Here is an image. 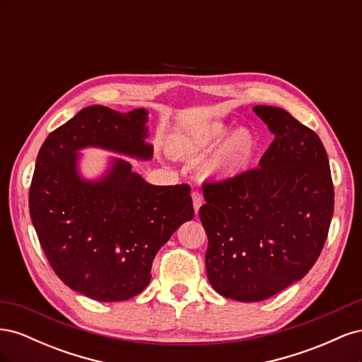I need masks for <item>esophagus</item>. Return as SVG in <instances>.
<instances>
[{
  "mask_svg": "<svg viewBox=\"0 0 362 362\" xmlns=\"http://www.w3.org/2000/svg\"><path fill=\"white\" fill-rule=\"evenodd\" d=\"M192 199H193L194 211L198 213V211H199V208H201V205H202V194H201L198 190H194V192L192 193Z\"/></svg>",
  "mask_w": 362,
  "mask_h": 362,
  "instance_id": "1",
  "label": "esophagus"
}]
</instances>
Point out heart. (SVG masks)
<instances>
[{
  "label": "heart",
  "instance_id": "heart-1",
  "mask_svg": "<svg viewBox=\"0 0 362 362\" xmlns=\"http://www.w3.org/2000/svg\"><path fill=\"white\" fill-rule=\"evenodd\" d=\"M228 129L222 124H216L208 128L205 133L193 141L185 145V151L189 154H204V152L213 149L226 137ZM255 141L252 134L246 129H238L229 136L222 146L218 148L213 161L208 166L210 173L221 175H234L243 170L254 154Z\"/></svg>",
  "mask_w": 362,
  "mask_h": 362
}]
</instances>
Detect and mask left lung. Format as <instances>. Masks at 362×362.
<instances>
[{"instance_id": "obj_1", "label": "left lung", "mask_w": 362, "mask_h": 362, "mask_svg": "<svg viewBox=\"0 0 362 362\" xmlns=\"http://www.w3.org/2000/svg\"><path fill=\"white\" fill-rule=\"evenodd\" d=\"M254 112L275 136L258 168L202 185L206 276L229 299L259 302L302 279L334 214V184L314 131L279 107Z\"/></svg>"}]
</instances>
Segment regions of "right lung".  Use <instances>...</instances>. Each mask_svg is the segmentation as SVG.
I'll return each mask as SVG.
<instances>
[{"instance_id": "add662e5", "label": "right lung", "mask_w": 362, "mask_h": 362, "mask_svg": "<svg viewBox=\"0 0 362 362\" xmlns=\"http://www.w3.org/2000/svg\"><path fill=\"white\" fill-rule=\"evenodd\" d=\"M146 110L86 107L43 141L30 185L31 222L56 275L100 302L134 298L151 281L158 249L194 216L190 185H152L116 160L107 177L86 182L76 151L100 146L151 158Z\"/></svg>"}]
</instances>
